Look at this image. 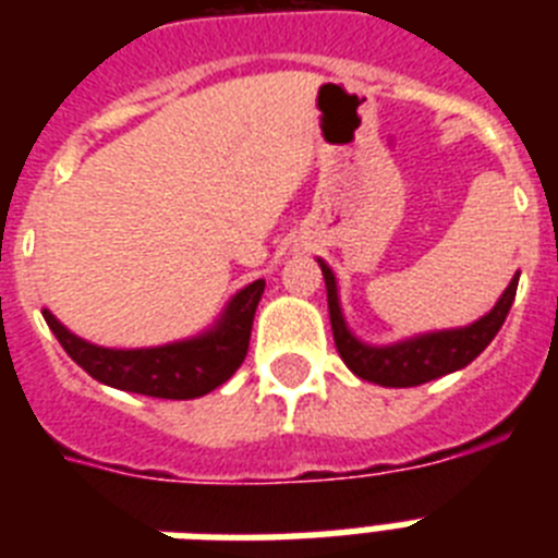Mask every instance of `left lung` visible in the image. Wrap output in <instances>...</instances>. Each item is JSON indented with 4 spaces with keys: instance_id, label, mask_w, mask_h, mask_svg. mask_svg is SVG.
Segmentation results:
<instances>
[{
    "instance_id": "left-lung-1",
    "label": "left lung",
    "mask_w": 558,
    "mask_h": 558,
    "mask_svg": "<svg viewBox=\"0 0 558 558\" xmlns=\"http://www.w3.org/2000/svg\"><path fill=\"white\" fill-rule=\"evenodd\" d=\"M318 266H322L324 283H327V306H330L332 339H336L339 356L359 379L376 381L381 388H414V385L440 379L446 373H454L466 367L469 362H475L486 350V344L498 336L501 324L507 322L521 275L515 271L510 287L498 298V304L466 327L423 332V336H411V339L393 341V344H365L350 332L348 322H344L336 275L324 260H318Z\"/></svg>"
}]
</instances>
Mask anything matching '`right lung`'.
Wrapping results in <instances>:
<instances>
[{"instance_id": "obj_1", "label": "right lung", "mask_w": 558, "mask_h": 558, "mask_svg": "<svg viewBox=\"0 0 558 558\" xmlns=\"http://www.w3.org/2000/svg\"><path fill=\"white\" fill-rule=\"evenodd\" d=\"M266 280H254L226 304L214 327L191 339L159 348H100L74 336L65 324L43 310V318L69 356L109 388L144 393L156 399H196L219 388L243 365L252 339V322Z\"/></svg>"}]
</instances>
